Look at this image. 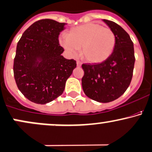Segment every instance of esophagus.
<instances>
[{
    "label": "esophagus",
    "mask_w": 152,
    "mask_h": 152,
    "mask_svg": "<svg viewBox=\"0 0 152 152\" xmlns=\"http://www.w3.org/2000/svg\"><path fill=\"white\" fill-rule=\"evenodd\" d=\"M76 64H77L78 67H81V64H82V63H81L80 61H76Z\"/></svg>",
    "instance_id": "esophagus-1"
}]
</instances>
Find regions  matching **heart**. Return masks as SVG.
<instances>
[{"label": "heart", "instance_id": "b5f03b06", "mask_svg": "<svg viewBox=\"0 0 152 152\" xmlns=\"http://www.w3.org/2000/svg\"><path fill=\"white\" fill-rule=\"evenodd\" d=\"M115 35L110 29L96 23H88L73 28L68 37L62 36L60 42L71 56H76L81 48V56L91 63H102L114 50Z\"/></svg>", "mask_w": 152, "mask_h": 152}]
</instances>
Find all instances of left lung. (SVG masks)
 <instances>
[{
  "label": "left lung",
  "instance_id": "obj_1",
  "mask_svg": "<svg viewBox=\"0 0 152 152\" xmlns=\"http://www.w3.org/2000/svg\"><path fill=\"white\" fill-rule=\"evenodd\" d=\"M115 35L111 56L100 63L82 64L85 94L99 102H110L124 94L131 84L134 68L133 43L129 34L114 21L103 19Z\"/></svg>",
  "mask_w": 152,
  "mask_h": 152
}]
</instances>
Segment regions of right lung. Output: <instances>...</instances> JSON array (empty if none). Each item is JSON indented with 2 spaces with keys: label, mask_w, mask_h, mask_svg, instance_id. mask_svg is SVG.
Segmentation results:
<instances>
[{
  "label": "right lung",
  "mask_w": 152,
  "mask_h": 152,
  "mask_svg": "<svg viewBox=\"0 0 152 152\" xmlns=\"http://www.w3.org/2000/svg\"><path fill=\"white\" fill-rule=\"evenodd\" d=\"M66 24L53 19L39 20L18 42L14 79L19 91L32 102L44 104L61 96L76 67V61L61 56L64 49L58 36Z\"/></svg>",
  "instance_id": "1"
}]
</instances>
